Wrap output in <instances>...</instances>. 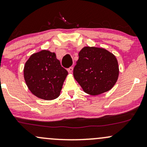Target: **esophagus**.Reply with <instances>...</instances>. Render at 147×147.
Segmentation results:
<instances>
[{"instance_id":"1","label":"esophagus","mask_w":147,"mask_h":147,"mask_svg":"<svg viewBox=\"0 0 147 147\" xmlns=\"http://www.w3.org/2000/svg\"><path fill=\"white\" fill-rule=\"evenodd\" d=\"M73 69H74L73 67H69V68L68 69V72H69V74H71L72 72H73Z\"/></svg>"}]
</instances>
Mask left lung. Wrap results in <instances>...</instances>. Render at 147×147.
<instances>
[{"label": "left lung", "instance_id": "left-lung-1", "mask_svg": "<svg viewBox=\"0 0 147 147\" xmlns=\"http://www.w3.org/2000/svg\"><path fill=\"white\" fill-rule=\"evenodd\" d=\"M78 56L74 77L84 92L98 96L111 90L119 76L116 57L104 48L89 46L82 48Z\"/></svg>", "mask_w": 147, "mask_h": 147}]
</instances>
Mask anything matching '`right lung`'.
<instances>
[{
  "instance_id": "right-lung-1",
  "label": "right lung",
  "mask_w": 147,
  "mask_h": 147,
  "mask_svg": "<svg viewBox=\"0 0 147 147\" xmlns=\"http://www.w3.org/2000/svg\"><path fill=\"white\" fill-rule=\"evenodd\" d=\"M24 78L29 91L45 100L60 96L68 72L62 67L56 53L42 50L33 53L24 66Z\"/></svg>"
}]
</instances>
